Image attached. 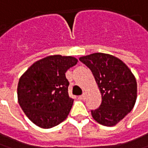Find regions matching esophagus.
Returning <instances> with one entry per match:
<instances>
[{
	"label": "esophagus",
	"mask_w": 148,
	"mask_h": 148,
	"mask_svg": "<svg viewBox=\"0 0 148 148\" xmlns=\"http://www.w3.org/2000/svg\"><path fill=\"white\" fill-rule=\"evenodd\" d=\"M86 97H87V93H86V92H83V93H82V95L79 96V99H86Z\"/></svg>",
	"instance_id": "34e87169"
}]
</instances>
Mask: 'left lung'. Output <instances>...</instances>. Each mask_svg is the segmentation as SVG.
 I'll use <instances>...</instances> for the list:
<instances>
[{"mask_svg": "<svg viewBox=\"0 0 148 148\" xmlns=\"http://www.w3.org/2000/svg\"><path fill=\"white\" fill-rule=\"evenodd\" d=\"M79 61L91 70L101 94V104L91 110L99 124L113 126L132 109L137 99V82L129 67L110 54L95 53Z\"/></svg>", "mask_w": 148, "mask_h": 148, "instance_id": "obj_1", "label": "left lung"}]
</instances>
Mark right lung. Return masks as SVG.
<instances>
[{
  "mask_svg": "<svg viewBox=\"0 0 148 148\" xmlns=\"http://www.w3.org/2000/svg\"><path fill=\"white\" fill-rule=\"evenodd\" d=\"M77 62L70 56H49L36 61L20 77L19 105L37 126L49 129L68 116L74 99L68 94L66 72Z\"/></svg>",
  "mask_w": 148,
  "mask_h": 148,
  "instance_id": "add662e5",
  "label": "right lung"
}]
</instances>
